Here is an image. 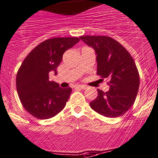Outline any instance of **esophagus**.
<instances>
[{"label":"esophagus","mask_w":158,"mask_h":158,"mask_svg":"<svg viewBox=\"0 0 158 158\" xmlns=\"http://www.w3.org/2000/svg\"><path fill=\"white\" fill-rule=\"evenodd\" d=\"M77 87L79 88V89H86V88H87V86H84V85H79V86H77Z\"/></svg>","instance_id":"esophagus-1"}]
</instances>
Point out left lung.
<instances>
[{"label": "left lung", "instance_id": "8db88e82", "mask_svg": "<svg viewBox=\"0 0 158 158\" xmlns=\"http://www.w3.org/2000/svg\"><path fill=\"white\" fill-rule=\"evenodd\" d=\"M97 54V74L107 79V92L97 89L91 108L107 118L123 115L133 105L139 86V75L133 58L115 40L106 36H80Z\"/></svg>", "mask_w": 158, "mask_h": 158}]
</instances>
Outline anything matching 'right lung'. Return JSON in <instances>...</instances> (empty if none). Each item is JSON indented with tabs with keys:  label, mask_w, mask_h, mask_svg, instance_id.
I'll list each match as a JSON object with an SVG mask.
<instances>
[{
	"label": "right lung",
	"mask_w": 158,
	"mask_h": 158,
	"mask_svg": "<svg viewBox=\"0 0 158 158\" xmlns=\"http://www.w3.org/2000/svg\"><path fill=\"white\" fill-rule=\"evenodd\" d=\"M79 41L77 37L48 39L36 46L22 63L16 88L22 104L33 117L51 118L65 107L72 88H61L50 81L49 73L57 74L63 54Z\"/></svg>",
	"instance_id": "add662e5"
}]
</instances>
